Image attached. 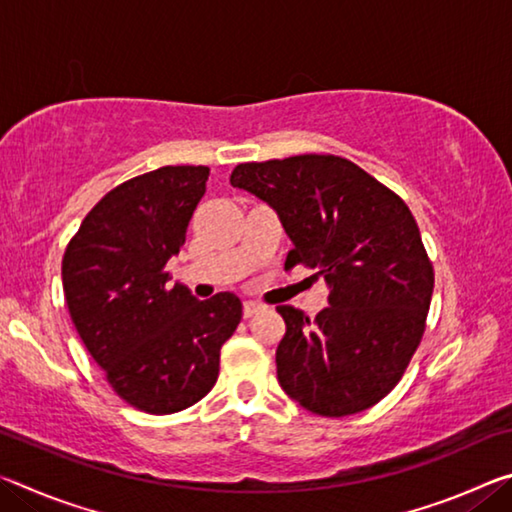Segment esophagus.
<instances>
[{
    "instance_id": "34e87169",
    "label": "esophagus",
    "mask_w": 512,
    "mask_h": 512,
    "mask_svg": "<svg viewBox=\"0 0 512 512\" xmlns=\"http://www.w3.org/2000/svg\"><path fill=\"white\" fill-rule=\"evenodd\" d=\"M262 309H264L262 302H255V300H246V302H244V316H246V318L255 316L257 311H262Z\"/></svg>"
}]
</instances>
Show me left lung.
Instances as JSON below:
<instances>
[{"label":"left lung","instance_id":"obj_1","mask_svg":"<svg viewBox=\"0 0 512 512\" xmlns=\"http://www.w3.org/2000/svg\"><path fill=\"white\" fill-rule=\"evenodd\" d=\"M230 185L262 198L293 241L284 268L323 275L329 296L314 320L280 305L275 352L291 400L325 418L366 411L393 391L418 350L433 266L406 203L339 155L237 164Z\"/></svg>","mask_w":512,"mask_h":512}]
</instances>
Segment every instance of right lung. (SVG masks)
Instances as JSON below:
<instances>
[{
	"mask_svg": "<svg viewBox=\"0 0 512 512\" xmlns=\"http://www.w3.org/2000/svg\"><path fill=\"white\" fill-rule=\"evenodd\" d=\"M207 167H160L101 198L63 257L69 316L108 384L135 409L167 415L212 391L221 345L235 334L241 300H196L169 287L167 262L185 244L205 194Z\"/></svg>",
	"mask_w": 512,
	"mask_h": 512,
	"instance_id": "obj_1",
	"label": "right lung"
}]
</instances>
